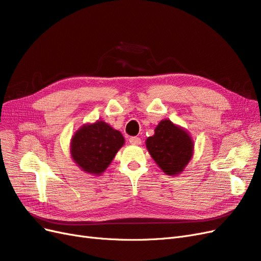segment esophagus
Wrapping results in <instances>:
<instances>
[{
    "label": "esophagus",
    "mask_w": 261,
    "mask_h": 261,
    "mask_svg": "<svg viewBox=\"0 0 261 261\" xmlns=\"http://www.w3.org/2000/svg\"><path fill=\"white\" fill-rule=\"evenodd\" d=\"M128 140H129V143H130L132 145L138 146V145L141 144V139H140L139 137H137V136H132V137H129Z\"/></svg>",
    "instance_id": "obj_1"
}]
</instances>
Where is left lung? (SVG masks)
<instances>
[{"mask_svg":"<svg viewBox=\"0 0 261 261\" xmlns=\"http://www.w3.org/2000/svg\"><path fill=\"white\" fill-rule=\"evenodd\" d=\"M146 145L152 159L168 175L180 173L193 155L194 144L191 136L169 120L159 123L154 135L148 137Z\"/></svg>","mask_w":261,"mask_h":261,"instance_id":"8db88e82","label":"left lung"}]
</instances>
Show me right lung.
Segmentation results:
<instances>
[{"instance_id": "right-lung-1", "label": "right lung", "mask_w": 261, "mask_h": 261, "mask_svg": "<svg viewBox=\"0 0 261 261\" xmlns=\"http://www.w3.org/2000/svg\"><path fill=\"white\" fill-rule=\"evenodd\" d=\"M124 145L122 134L107 123L98 121L85 125L72 138L70 152L83 171L100 175Z\"/></svg>"}]
</instances>
